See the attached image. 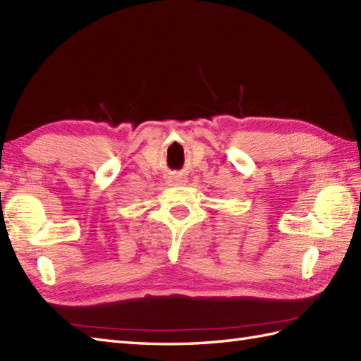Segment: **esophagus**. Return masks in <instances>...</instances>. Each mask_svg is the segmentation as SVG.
Listing matches in <instances>:
<instances>
[{"label":"esophagus","mask_w":361,"mask_h":361,"mask_svg":"<svg viewBox=\"0 0 361 361\" xmlns=\"http://www.w3.org/2000/svg\"><path fill=\"white\" fill-rule=\"evenodd\" d=\"M188 180L183 176L181 173H172L169 176V183H171V186H178V185H185Z\"/></svg>","instance_id":"34e87169"}]
</instances>
